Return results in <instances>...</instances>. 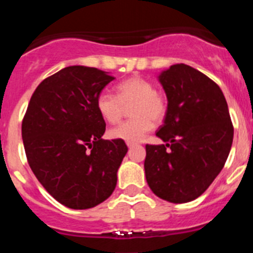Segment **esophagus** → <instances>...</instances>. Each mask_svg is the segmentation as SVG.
<instances>
[{"instance_id": "esophagus-1", "label": "esophagus", "mask_w": 253, "mask_h": 253, "mask_svg": "<svg viewBox=\"0 0 253 253\" xmlns=\"http://www.w3.org/2000/svg\"><path fill=\"white\" fill-rule=\"evenodd\" d=\"M126 146H128L129 148H131L133 146H135V143H134V142H126Z\"/></svg>"}]
</instances>
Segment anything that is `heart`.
Segmentation results:
<instances>
[{"label":"heart","instance_id":"b5f03b06","mask_svg":"<svg viewBox=\"0 0 253 253\" xmlns=\"http://www.w3.org/2000/svg\"><path fill=\"white\" fill-rule=\"evenodd\" d=\"M116 95L102 91L96 99V109L102 119L109 124H118L129 109L131 119L109 131L113 139L138 142L153 128V123H161L167 114L166 96L154 90V86L146 78L134 76L116 84Z\"/></svg>","mask_w":253,"mask_h":253}]
</instances>
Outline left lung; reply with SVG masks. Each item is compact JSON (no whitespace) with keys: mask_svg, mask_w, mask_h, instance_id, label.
I'll use <instances>...</instances> for the list:
<instances>
[{"mask_svg":"<svg viewBox=\"0 0 253 253\" xmlns=\"http://www.w3.org/2000/svg\"><path fill=\"white\" fill-rule=\"evenodd\" d=\"M169 107L157 130L166 144H147L144 171L149 187L169 203L195 200L224 167L233 124L220 87L187 64L160 76Z\"/></svg>","mask_w":253,"mask_h":253,"instance_id":"obj_1","label":"left lung"}]
</instances>
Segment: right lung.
Instances as JSON below:
<instances>
[{
    "label": "right lung",
    "mask_w": 253,
    "mask_h": 253,
    "mask_svg": "<svg viewBox=\"0 0 253 253\" xmlns=\"http://www.w3.org/2000/svg\"><path fill=\"white\" fill-rule=\"evenodd\" d=\"M114 80L97 68L71 66L40 82L21 125L35 177L60 204L88 209L113 194L128 147L102 139L105 120L96 99Z\"/></svg>",
    "instance_id": "right-lung-1"
}]
</instances>
